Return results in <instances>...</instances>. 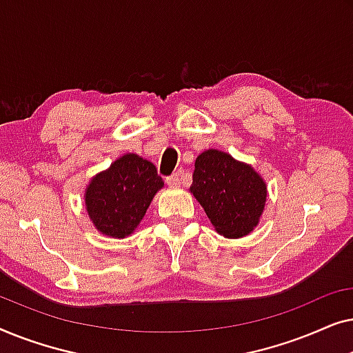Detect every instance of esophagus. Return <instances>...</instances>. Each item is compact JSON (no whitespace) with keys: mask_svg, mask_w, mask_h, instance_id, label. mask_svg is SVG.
Masks as SVG:
<instances>
[{"mask_svg":"<svg viewBox=\"0 0 353 353\" xmlns=\"http://www.w3.org/2000/svg\"><path fill=\"white\" fill-rule=\"evenodd\" d=\"M165 183H167L168 186H172V188L178 186V185H180V175H178V173H173V175L165 178Z\"/></svg>","mask_w":353,"mask_h":353,"instance_id":"obj_1","label":"esophagus"}]
</instances>
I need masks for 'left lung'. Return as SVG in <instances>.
<instances>
[{
	"instance_id": "8db88e82",
	"label": "left lung",
	"mask_w": 353,
	"mask_h": 353,
	"mask_svg": "<svg viewBox=\"0 0 353 353\" xmlns=\"http://www.w3.org/2000/svg\"><path fill=\"white\" fill-rule=\"evenodd\" d=\"M191 192L225 238L249 234L267 201V186L259 173L215 149L196 159Z\"/></svg>"
}]
</instances>
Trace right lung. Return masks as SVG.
Returning a JSON list of instances; mask_svg holds the SVG:
<instances>
[{
    "label": "right lung",
    "instance_id": "1",
    "mask_svg": "<svg viewBox=\"0 0 353 353\" xmlns=\"http://www.w3.org/2000/svg\"><path fill=\"white\" fill-rule=\"evenodd\" d=\"M162 186L151 162L137 154H125L91 180L85 192L86 210L101 233L125 238L139 225Z\"/></svg>",
    "mask_w": 353,
    "mask_h": 353
}]
</instances>
